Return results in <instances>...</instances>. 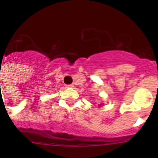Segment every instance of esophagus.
<instances>
[{"label": "esophagus", "instance_id": "esophagus-1", "mask_svg": "<svg viewBox=\"0 0 158 158\" xmlns=\"http://www.w3.org/2000/svg\"><path fill=\"white\" fill-rule=\"evenodd\" d=\"M66 87H68V88H73V85H67Z\"/></svg>", "mask_w": 158, "mask_h": 158}]
</instances>
